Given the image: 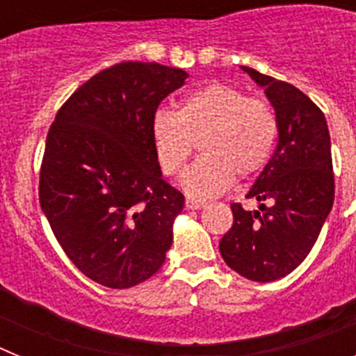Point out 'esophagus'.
<instances>
[{
    "label": "esophagus",
    "mask_w": 356,
    "mask_h": 356,
    "mask_svg": "<svg viewBox=\"0 0 356 356\" xmlns=\"http://www.w3.org/2000/svg\"><path fill=\"white\" fill-rule=\"evenodd\" d=\"M185 207H187L188 210H200V209H203V207H205V203H203V201H200V200H187V201H185Z\"/></svg>",
    "instance_id": "esophagus-1"
}]
</instances>
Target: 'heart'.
Returning a JSON list of instances; mask_svg holds the SVG:
<instances>
[{"mask_svg": "<svg viewBox=\"0 0 356 356\" xmlns=\"http://www.w3.org/2000/svg\"><path fill=\"white\" fill-rule=\"evenodd\" d=\"M151 137L160 168L175 176L200 140L201 156L184 172L181 187L194 197L225 193L234 176L248 180L271 160L278 137L275 110L264 99L248 97L225 83H209L188 92L172 112L159 108Z\"/></svg>", "mask_w": 356, "mask_h": 356, "instance_id": "b5f03b06", "label": "heart"}]
</instances>
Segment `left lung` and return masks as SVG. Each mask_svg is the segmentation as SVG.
<instances>
[{
    "mask_svg": "<svg viewBox=\"0 0 356 356\" xmlns=\"http://www.w3.org/2000/svg\"><path fill=\"white\" fill-rule=\"evenodd\" d=\"M260 85L278 119V144L246 197L232 203L234 225L219 242L225 262L253 282H275L300 266L316 244L333 205L332 146L325 114L287 81L241 65Z\"/></svg>",
    "mask_w": 356,
    "mask_h": 356,
    "instance_id": "left-lung-1",
    "label": "left lung"
}]
</instances>
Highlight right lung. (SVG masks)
<instances>
[{
    "label": "right lung",
    "mask_w": 356,
    "mask_h": 356,
    "mask_svg": "<svg viewBox=\"0 0 356 356\" xmlns=\"http://www.w3.org/2000/svg\"><path fill=\"white\" fill-rule=\"evenodd\" d=\"M187 76L156 62H121L76 89L49 128L40 209L69 260L96 284L146 282L171 248L185 197L162 178L151 119Z\"/></svg>",
    "instance_id": "obj_1"
}]
</instances>
